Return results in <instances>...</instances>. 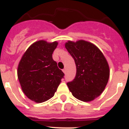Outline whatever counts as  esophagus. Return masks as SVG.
<instances>
[{
  "label": "esophagus",
  "instance_id": "34e87169",
  "mask_svg": "<svg viewBox=\"0 0 129 129\" xmlns=\"http://www.w3.org/2000/svg\"><path fill=\"white\" fill-rule=\"evenodd\" d=\"M62 71H63L64 73H65V72H66V69H64L63 70H62Z\"/></svg>",
  "mask_w": 129,
  "mask_h": 129
}]
</instances>
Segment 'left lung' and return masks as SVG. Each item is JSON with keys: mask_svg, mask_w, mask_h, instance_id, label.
<instances>
[{"mask_svg": "<svg viewBox=\"0 0 129 129\" xmlns=\"http://www.w3.org/2000/svg\"><path fill=\"white\" fill-rule=\"evenodd\" d=\"M65 47L76 67L74 79L67 83L72 95L82 102H91L101 95L109 78V67L104 54L93 43L68 41Z\"/></svg>", "mask_w": 129, "mask_h": 129, "instance_id": "1", "label": "left lung"}]
</instances>
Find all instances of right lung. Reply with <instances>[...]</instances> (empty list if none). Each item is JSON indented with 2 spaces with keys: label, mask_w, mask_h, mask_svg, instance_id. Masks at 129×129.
<instances>
[{
  "label": "right lung",
  "mask_w": 129,
  "mask_h": 129,
  "mask_svg": "<svg viewBox=\"0 0 129 129\" xmlns=\"http://www.w3.org/2000/svg\"><path fill=\"white\" fill-rule=\"evenodd\" d=\"M58 42L36 41L29 47L18 67L22 90L29 100L42 103L53 97L64 74L53 59Z\"/></svg>",
  "instance_id": "add662e5"
}]
</instances>
